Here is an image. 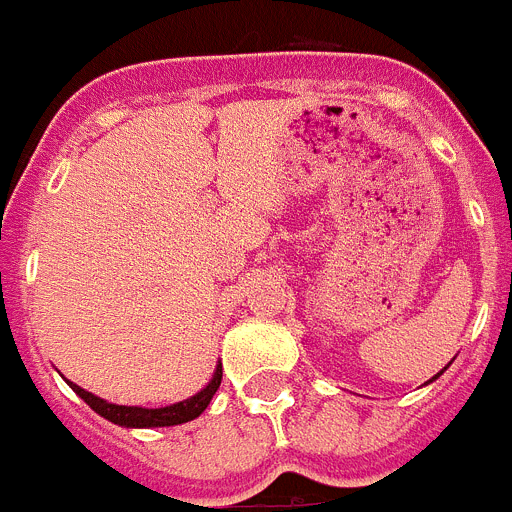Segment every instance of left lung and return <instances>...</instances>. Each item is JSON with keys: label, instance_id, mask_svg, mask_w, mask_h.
<instances>
[{"label": "left lung", "instance_id": "1", "mask_svg": "<svg viewBox=\"0 0 512 512\" xmlns=\"http://www.w3.org/2000/svg\"><path fill=\"white\" fill-rule=\"evenodd\" d=\"M436 377H438V374H436ZM436 377H433V379H436Z\"/></svg>", "mask_w": 512, "mask_h": 512}]
</instances>
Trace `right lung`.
I'll return each mask as SVG.
<instances>
[{
	"mask_svg": "<svg viewBox=\"0 0 512 512\" xmlns=\"http://www.w3.org/2000/svg\"><path fill=\"white\" fill-rule=\"evenodd\" d=\"M220 379H223V364H217L215 377L210 379V384H207L205 390L197 392V395L189 397V400L169 405V408H128V405H112V402L102 400V397L92 395V392L81 390L79 384H69L71 390H74L81 400L87 402L94 413H99L102 418L110 420V423L125 425V428H161V425H179L187 423V420L200 418V415L205 413L207 405H210L217 387H220Z\"/></svg>",
	"mask_w": 512,
	"mask_h": 512,
	"instance_id": "add662e5",
	"label": "right lung"
}]
</instances>
